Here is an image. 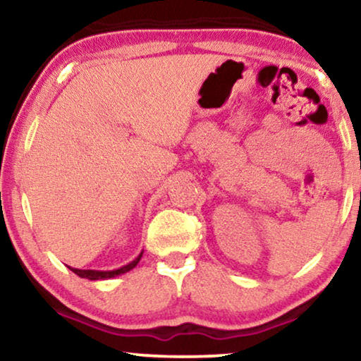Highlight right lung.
<instances>
[{
    "instance_id": "right-lung-1",
    "label": "right lung",
    "mask_w": 361,
    "mask_h": 361,
    "mask_svg": "<svg viewBox=\"0 0 361 361\" xmlns=\"http://www.w3.org/2000/svg\"><path fill=\"white\" fill-rule=\"evenodd\" d=\"M142 253L137 256V258L135 261H131L130 264L123 266V268L120 269H115V271H93V269H75V268H71L73 273H75L77 276H80V278H85V279H90V281H97V279H110V278H115V276H120L123 273H128V271L135 268V266L140 263Z\"/></svg>"
}]
</instances>
